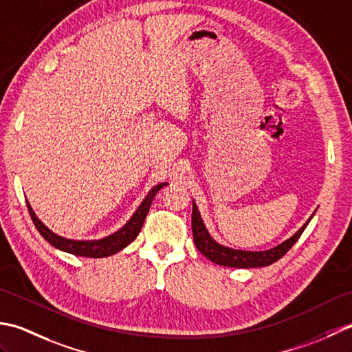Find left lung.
<instances>
[{
  "label": "left lung",
  "mask_w": 352,
  "mask_h": 352,
  "mask_svg": "<svg viewBox=\"0 0 352 352\" xmlns=\"http://www.w3.org/2000/svg\"><path fill=\"white\" fill-rule=\"evenodd\" d=\"M307 225L308 221L295 235L292 236V239L285 240L284 243H281V245L270 250H264V252L235 250V249L220 246L219 243H216L211 239L210 234H208V231L205 229V225L202 221V217H200V212L197 210L196 204L192 202L191 228H192V239H195V245L200 250V254L205 255L208 260H211L212 263L219 264V266H225V267L249 269V267H264V266H269V264H274L275 261L279 260V258H283L287 252H289L292 246L299 240V236L302 235Z\"/></svg>",
  "instance_id": "left-lung-1"
}]
</instances>
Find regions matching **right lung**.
Listing matches in <instances>:
<instances>
[{
  "label": "right lung",
  "mask_w": 352,
  "mask_h": 352,
  "mask_svg": "<svg viewBox=\"0 0 352 352\" xmlns=\"http://www.w3.org/2000/svg\"><path fill=\"white\" fill-rule=\"evenodd\" d=\"M166 185L167 184H160V185H156L155 188H152V191L148 192L147 197L142 200V204L138 206V210H136L132 219L129 220L118 232L106 236V239L96 240V241H76V240H68V239H63V236L56 235L54 232L50 231V229L44 223H41V220L34 216V212L30 208V205L27 204V206H28V212H30V217L33 220L36 229H38L39 234L44 236L50 245H53L54 248L65 250V252H69L73 255L102 258V256H109V255L120 252L121 249H124L129 243H132L136 239V235L140 234L142 225H144V220L147 217V212L150 210V205H152L153 197L156 196V192Z\"/></svg>",
  "instance_id": "right-lung-1"
}]
</instances>
